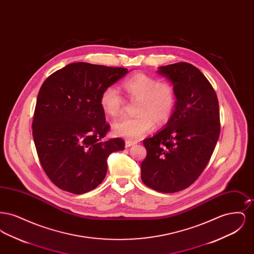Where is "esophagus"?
I'll return each instance as SVG.
<instances>
[{"instance_id":"34e87169","label":"esophagus","mask_w":254,"mask_h":254,"mask_svg":"<svg viewBox=\"0 0 254 254\" xmlns=\"http://www.w3.org/2000/svg\"><path fill=\"white\" fill-rule=\"evenodd\" d=\"M136 144L135 142H132V141H129V140H127L126 141V147H129V146H131V145H134Z\"/></svg>"}]
</instances>
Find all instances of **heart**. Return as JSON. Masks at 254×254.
Returning <instances> with one entry per match:
<instances>
[{
    "label": "heart",
    "instance_id": "1",
    "mask_svg": "<svg viewBox=\"0 0 254 254\" xmlns=\"http://www.w3.org/2000/svg\"><path fill=\"white\" fill-rule=\"evenodd\" d=\"M122 86L130 100H137L133 118H124L113 125V133L129 141H137L149 132L154 125H163L171 118L176 106L175 87L168 81L137 73L126 79ZM125 101L112 85L103 89L100 105L110 117H117L123 110Z\"/></svg>",
    "mask_w": 254,
    "mask_h": 254
}]
</instances>
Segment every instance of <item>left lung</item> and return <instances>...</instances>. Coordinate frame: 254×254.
<instances>
[{"label":"left lung","mask_w":254,"mask_h":254,"mask_svg":"<svg viewBox=\"0 0 254 254\" xmlns=\"http://www.w3.org/2000/svg\"><path fill=\"white\" fill-rule=\"evenodd\" d=\"M176 91V106L163 130L143 144L141 178L148 188L172 193L189 188L204 171L220 135L217 95L205 75L189 63L160 66Z\"/></svg>","instance_id":"8db88e82"}]
</instances>
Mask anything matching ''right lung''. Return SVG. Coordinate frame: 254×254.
<instances>
[{
  "mask_svg": "<svg viewBox=\"0 0 254 254\" xmlns=\"http://www.w3.org/2000/svg\"><path fill=\"white\" fill-rule=\"evenodd\" d=\"M127 73L124 67L73 63L41 86L32 134L42 168L61 190L74 194L94 190L106 177L110 153L124 150L121 138L104 140L110 126L100 96Z\"/></svg>",
  "mask_w": 254,
  "mask_h": 254,
  "instance_id": "obj_1",
  "label": "right lung"
}]
</instances>
